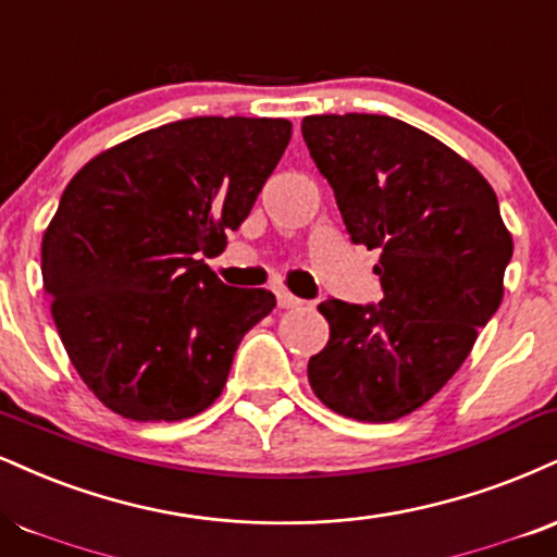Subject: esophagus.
<instances>
[{"instance_id": "obj_1", "label": "esophagus", "mask_w": 557, "mask_h": 557, "mask_svg": "<svg viewBox=\"0 0 557 557\" xmlns=\"http://www.w3.org/2000/svg\"><path fill=\"white\" fill-rule=\"evenodd\" d=\"M277 306L280 308H298V306H304V300L296 298L293 293H287V290H277Z\"/></svg>"}]
</instances>
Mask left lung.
I'll return each instance as SVG.
<instances>
[{"mask_svg":"<svg viewBox=\"0 0 557 557\" xmlns=\"http://www.w3.org/2000/svg\"><path fill=\"white\" fill-rule=\"evenodd\" d=\"M300 129L352 244L381 251L384 290L379 306L319 304L330 343L308 381L330 410L392 423L444 388L498 311L511 233L493 186L431 134L376 113L306 116Z\"/></svg>","mask_w":557,"mask_h":557,"instance_id":"1","label":"left lung"}]
</instances>
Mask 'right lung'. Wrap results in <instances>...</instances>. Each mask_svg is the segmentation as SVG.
<instances>
[{
	"label": "right lung",
	"mask_w": 557,
	"mask_h": 557,
	"mask_svg": "<svg viewBox=\"0 0 557 557\" xmlns=\"http://www.w3.org/2000/svg\"><path fill=\"white\" fill-rule=\"evenodd\" d=\"M290 132L287 119H181L66 184L44 233V287L72 366L109 410L173 423L220 397L274 296L220 283L202 253L249 218Z\"/></svg>",
	"instance_id": "add662e5"
}]
</instances>
